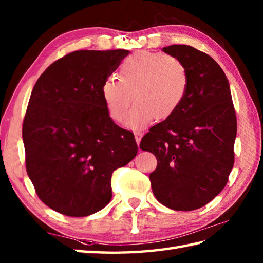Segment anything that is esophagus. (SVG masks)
I'll return each mask as SVG.
<instances>
[{
  "mask_svg": "<svg viewBox=\"0 0 263 263\" xmlns=\"http://www.w3.org/2000/svg\"><path fill=\"white\" fill-rule=\"evenodd\" d=\"M142 136H143V133H142L141 131H136V132H135V138H136V141H137V143H138V146H139V144H140Z\"/></svg>",
  "mask_w": 263,
  "mask_h": 263,
  "instance_id": "esophagus-1",
  "label": "esophagus"
}]
</instances>
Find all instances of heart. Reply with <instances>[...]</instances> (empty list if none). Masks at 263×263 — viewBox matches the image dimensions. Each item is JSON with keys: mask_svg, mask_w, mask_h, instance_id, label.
<instances>
[{"mask_svg": "<svg viewBox=\"0 0 263 263\" xmlns=\"http://www.w3.org/2000/svg\"><path fill=\"white\" fill-rule=\"evenodd\" d=\"M189 89V72L181 60L172 55L137 52L123 62L120 80L109 78L102 86V96L109 116L115 122L142 128L157 121H165L181 107Z\"/></svg>", "mask_w": 263, "mask_h": 263, "instance_id": "b5f03b06", "label": "heart"}]
</instances>
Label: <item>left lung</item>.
Wrapping results in <instances>:
<instances>
[{"instance_id":"obj_1","label":"left lung","mask_w":263,"mask_h":263,"mask_svg":"<svg viewBox=\"0 0 263 263\" xmlns=\"http://www.w3.org/2000/svg\"><path fill=\"white\" fill-rule=\"evenodd\" d=\"M163 51L186 66L187 93L174 115L150 128L140 148L157 158L149 176L156 199L170 209L191 211L226 185L234 165L236 114L230 83L214 59L187 45Z\"/></svg>"}]
</instances>
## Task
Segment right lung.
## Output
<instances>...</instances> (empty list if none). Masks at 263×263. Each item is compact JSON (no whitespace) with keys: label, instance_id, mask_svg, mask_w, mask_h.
Returning <instances> with one entry per match:
<instances>
[{"label":"right lung","instance_id":"add662e5","mask_svg":"<svg viewBox=\"0 0 263 263\" xmlns=\"http://www.w3.org/2000/svg\"><path fill=\"white\" fill-rule=\"evenodd\" d=\"M128 51H76L38 78L22 125L28 176L44 203L70 217L102 210L110 178L136 157L130 131L111 120L102 86Z\"/></svg>","mask_w":263,"mask_h":263}]
</instances>
